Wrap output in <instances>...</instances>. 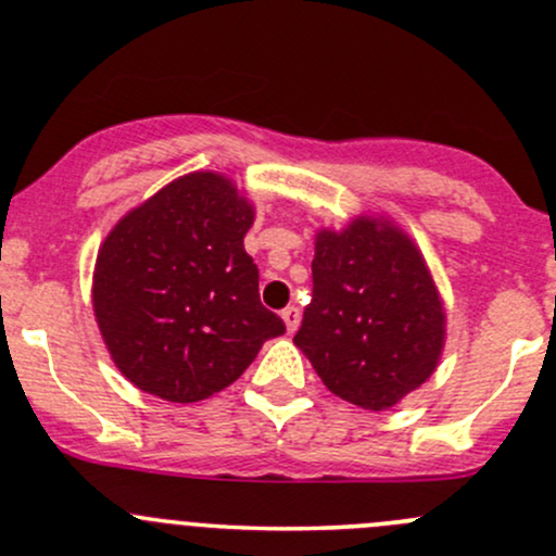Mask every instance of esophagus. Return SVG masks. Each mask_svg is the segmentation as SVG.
<instances>
[{"label":"esophagus","instance_id":"obj_1","mask_svg":"<svg viewBox=\"0 0 556 556\" xmlns=\"http://www.w3.org/2000/svg\"><path fill=\"white\" fill-rule=\"evenodd\" d=\"M282 319H285V327H288V332H295L298 325H301V308L288 306L282 311Z\"/></svg>","mask_w":556,"mask_h":556}]
</instances>
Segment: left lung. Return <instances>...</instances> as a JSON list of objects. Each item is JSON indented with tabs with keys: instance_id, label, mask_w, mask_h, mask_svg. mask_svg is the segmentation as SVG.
<instances>
[{
	"instance_id": "left-lung-1",
	"label": "left lung",
	"mask_w": 556,
	"mask_h": 556,
	"mask_svg": "<svg viewBox=\"0 0 556 556\" xmlns=\"http://www.w3.org/2000/svg\"><path fill=\"white\" fill-rule=\"evenodd\" d=\"M314 292L292 343L334 395L386 412L438 367L446 338L441 295L422 253L380 218L321 229Z\"/></svg>"
}]
</instances>
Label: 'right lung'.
Returning a JSON list of instances; mask_svg holds the SVG:
<instances>
[{"mask_svg":"<svg viewBox=\"0 0 556 556\" xmlns=\"http://www.w3.org/2000/svg\"><path fill=\"white\" fill-rule=\"evenodd\" d=\"M253 208L198 170L126 213L94 266V316L115 367L144 393L194 404L250 367L285 321L261 306L245 253Z\"/></svg>","mask_w":556,"mask_h":556,"instance_id":"1","label":"right lung"}]
</instances>
